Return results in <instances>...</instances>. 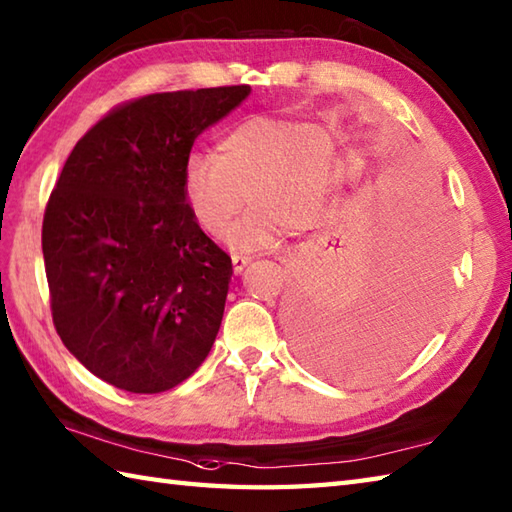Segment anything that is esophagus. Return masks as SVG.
Returning <instances> with one entry per match:
<instances>
[{
	"mask_svg": "<svg viewBox=\"0 0 512 512\" xmlns=\"http://www.w3.org/2000/svg\"><path fill=\"white\" fill-rule=\"evenodd\" d=\"M250 262H253V259H250L248 255H233V268H235V273H242V270L250 264Z\"/></svg>",
	"mask_w": 512,
	"mask_h": 512,
	"instance_id": "34e87169",
	"label": "esophagus"
}]
</instances>
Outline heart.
<instances>
[{
	"instance_id": "b5f03b06",
	"label": "heart",
	"mask_w": 512,
	"mask_h": 512,
	"mask_svg": "<svg viewBox=\"0 0 512 512\" xmlns=\"http://www.w3.org/2000/svg\"><path fill=\"white\" fill-rule=\"evenodd\" d=\"M341 149L312 123L253 116L217 143L215 154H191L182 193L206 233L220 235L250 200L255 206L228 233L242 250L275 246L286 231L317 226L341 178Z\"/></svg>"
}]
</instances>
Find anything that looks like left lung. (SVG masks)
<instances>
[{
    "instance_id": "1",
    "label": "left lung",
    "mask_w": 512,
    "mask_h": 512,
    "mask_svg": "<svg viewBox=\"0 0 512 512\" xmlns=\"http://www.w3.org/2000/svg\"><path fill=\"white\" fill-rule=\"evenodd\" d=\"M402 220L358 244L332 235L288 312L301 356L323 372L374 380L429 339L444 303L451 226L438 184L422 180Z\"/></svg>"
}]
</instances>
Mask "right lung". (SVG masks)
<instances>
[{
  "label": "right lung",
  "instance_id": "1",
  "mask_svg": "<svg viewBox=\"0 0 512 512\" xmlns=\"http://www.w3.org/2000/svg\"><path fill=\"white\" fill-rule=\"evenodd\" d=\"M248 85L118 105L63 165L43 215L52 321L76 361L132 394H160L209 356L233 264L182 193L191 147Z\"/></svg>",
  "mask_w": 512,
  "mask_h": 512
}]
</instances>
